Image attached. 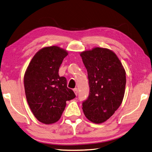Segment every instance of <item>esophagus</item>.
I'll list each match as a JSON object with an SVG mask.
<instances>
[{
    "label": "esophagus",
    "instance_id": "obj_1",
    "mask_svg": "<svg viewBox=\"0 0 152 152\" xmlns=\"http://www.w3.org/2000/svg\"><path fill=\"white\" fill-rule=\"evenodd\" d=\"M74 92H75V94L77 96V93H78V92H77V88H75V89H74Z\"/></svg>",
    "mask_w": 152,
    "mask_h": 152
}]
</instances>
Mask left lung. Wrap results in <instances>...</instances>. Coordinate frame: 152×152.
Returning a JSON list of instances; mask_svg holds the SVG:
<instances>
[{"mask_svg": "<svg viewBox=\"0 0 152 152\" xmlns=\"http://www.w3.org/2000/svg\"><path fill=\"white\" fill-rule=\"evenodd\" d=\"M90 92L82 103L85 117L91 122L106 121L121 104L125 91L126 72L112 50L102 48L81 52Z\"/></svg>", "mask_w": 152, "mask_h": 152, "instance_id": "8db88e82", "label": "left lung"}]
</instances>
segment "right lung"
Returning <instances> with one entry per match:
<instances>
[{
    "mask_svg": "<svg viewBox=\"0 0 152 152\" xmlns=\"http://www.w3.org/2000/svg\"><path fill=\"white\" fill-rule=\"evenodd\" d=\"M66 50L58 46L45 47L34 54L27 68L24 83L30 109L39 121L46 124L57 122L66 102L76 97L67 87V80L58 75Z\"/></svg>",
    "mask_w": 152,
    "mask_h": 152,
    "instance_id": "add662e5",
    "label": "right lung"
}]
</instances>
